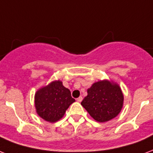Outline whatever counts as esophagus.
<instances>
[{
  "instance_id": "34e87169",
  "label": "esophagus",
  "mask_w": 153,
  "mask_h": 153,
  "mask_svg": "<svg viewBox=\"0 0 153 153\" xmlns=\"http://www.w3.org/2000/svg\"><path fill=\"white\" fill-rule=\"evenodd\" d=\"M82 96H79V97L77 99V101H78L79 102H82Z\"/></svg>"
}]
</instances>
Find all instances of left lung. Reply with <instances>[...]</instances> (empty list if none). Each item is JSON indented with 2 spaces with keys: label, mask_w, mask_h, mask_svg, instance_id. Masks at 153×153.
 <instances>
[{
  "label": "left lung",
  "mask_w": 153,
  "mask_h": 153,
  "mask_svg": "<svg viewBox=\"0 0 153 153\" xmlns=\"http://www.w3.org/2000/svg\"><path fill=\"white\" fill-rule=\"evenodd\" d=\"M95 120L103 123L116 117L123 104V95L117 83L108 80L96 82L87 89L81 102Z\"/></svg>",
  "instance_id": "1"
}]
</instances>
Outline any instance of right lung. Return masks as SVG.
<instances>
[{"mask_svg": "<svg viewBox=\"0 0 153 153\" xmlns=\"http://www.w3.org/2000/svg\"><path fill=\"white\" fill-rule=\"evenodd\" d=\"M75 101L70 90L62 85L60 80L51 82L35 93V108L41 118L54 123L63 117L64 114Z\"/></svg>", "mask_w": 153, "mask_h": 153, "instance_id": "add662e5", "label": "right lung"}]
</instances>
